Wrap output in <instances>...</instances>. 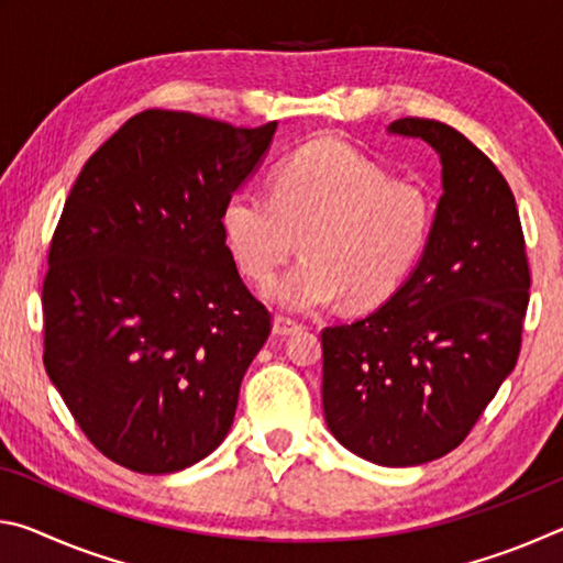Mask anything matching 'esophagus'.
<instances>
[{"instance_id":"34e87169","label":"esophagus","mask_w":563,"mask_h":563,"mask_svg":"<svg viewBox=\"0 0 563 563\" xmlns=\"http://www.w3.org/2000/svg\"><path fill=\"white\" fill-rule=\"evenodd\" d=\"M300 330V322L288 316H275L273 320V332L275 335H292V332Z\"/></svg>"}]
</instances>
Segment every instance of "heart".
Listing matches in <instances>:
<instances>
[{
    "mask_svg": "<svg viewBox=\"0 0 563 563\" xmlns=\"http://www.w3.org/2000/svg\"><path fill=\"white\" fill-rule=\"evenodd\" d=\"M434 206L422 186L393 178L347 141L316 139L271 174V196L233 190L221 228L245 278L268 280L298 245L302 258L265 295L292 312L335 302L367 308L387 300L424 253Z\"/></svg>",
    "mask_w": 563,
    "mask_h": 563,
    "instance_id": "b5f03b06",
    "label": "heart"
}]
</instances>
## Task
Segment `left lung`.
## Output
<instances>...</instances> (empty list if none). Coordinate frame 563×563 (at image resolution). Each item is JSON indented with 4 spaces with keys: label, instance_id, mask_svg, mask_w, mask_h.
<instances>
[{
    "label": "left lung",
    "instance_id": "8db88e82",
    "mask_svg": "<svg viewBox=\"0 0 563 563\" xmlns=\"http://www.w3.org/2000/svg\"><path fill=\"white\" fill-rule=\"evenodd\" d=\"M389 133L440 154L444 194L402 288L320 332L322 409L352 454L415 466L460 446L517 365L531 273L507 178L464 133L415 117Z\"/></svg>",
    "mask_w": 563,
    "mask_h": 563
}]
</instances>
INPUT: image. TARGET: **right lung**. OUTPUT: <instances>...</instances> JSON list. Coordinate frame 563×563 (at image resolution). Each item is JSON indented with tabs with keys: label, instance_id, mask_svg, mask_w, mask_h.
I'll list each match as a JSON object with an SVG mask.
<instances>
[{
	"label": "right lung",
	"instance_id": "obj_1",
	"mask_svg": "<svg viewBox=\"0 0 563 563\" xmlns=\"http://www.w3.org/2000/svg\"><path fill=\"white\" fill-rule=\"evenodd\" d=\"M275 126L141 111L66 198L42 288L44 367L87 440L131 472L170 474L211 454L271 335L221 213Z\"/></svg>",
	"mask_w": 563,
	"mask_h": 563
}]
</instances>
